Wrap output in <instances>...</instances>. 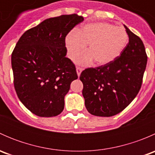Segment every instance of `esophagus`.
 <instances>
[{
    "label": "esophagus",
    "instance_id": "34e87169",
    "mask_svg": "<svg viewBox=\"0 0 155 155\" xmlns=\"http://www.w3.org/2000/svg\"><path fill=\"white\" fill-rule=\"evenodd\" d=\"M82 70H83V69L81 68H79V67H77V68H76V73H77V75L79 77L80 76V74H81V73H82Z\"/></svg>",
    "mask_w": 155,
    "mask_h": 155
}]
</instances>
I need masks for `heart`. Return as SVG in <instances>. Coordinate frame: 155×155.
Segmentation results:
<instances>
[{
	"label": "heart",
	"mask_w": 155,
	"mask_h": 155,
	"mask_svg": "<svg viewBox=\"0 0 155 155\" xmlns=\"http://www.w3.org/2000/svg\"><path fill=\"white\" fill-rule=\"evenodd\" d=\"M128 41V34L123 28L107 22H92L70 32L65 38V45L68 56L73 59L88 43L89 51L75 58L78 64H89L95 60L97 64L106 65L119 57Z\"/></svg>",
	"instance_id": "heart-1"
}]
</instances>
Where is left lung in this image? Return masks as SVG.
I'll return each instance as SVG.
<instances>
[{
    "mask_svg": "<svg viewBox=\"0 0 155 155\" xmlns=\"http://www.w3.org/2000/svg\"><path fill=\"white\" fill-rule=\"evenodd\" d=\"M129 43L114 61L82 72V95L91 115L110 117L124 110L136 97L143 82L147 64L141 39L124 25Z\"/></svg>",
    "mask_w": 155,
    "mask_h": 155,
    "instance_id": "1",
    "label": "left lung"
}]
</instances>
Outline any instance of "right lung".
Returning a JSON list of instances; mask_svg holds the SVG:
<instances>
[{
    "label": "right lung",
    "mask_w": 155,
    "mask_h": 155,
    "mask_svg": "<svg viewBox=\"0 0 155 155\" xmlns=\"http://www.w3.org/2000/svg\"><path fill=\"white\" fill-rule=\"evenodd\" d=\"M82 16L49 18L22 34L12 53L14 87L23 105L34 115L53 117L64 108V97L78 78L66 58L65 37Z\"/></svg>",
    "instance_id": "1"
}]
</instances>
